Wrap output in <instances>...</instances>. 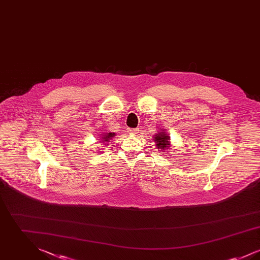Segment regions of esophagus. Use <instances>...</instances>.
Wrapping results in <instances>:
<instances>
[{
	"label": "esophagus",
	"mask_w": 260,
	"mask_h": 260,
	"mask_svg": "<svg viewBox=\"0 0 260 260\" xmlns=\"http://www.w3.org/2000/svg\"><path fill=\"white\" fill-rule=\"evenodd\" d=\"M127 132L129 135H137L139 133V129L138 128H128Z\"/></svg>",
	"instance_id": "1"
}]
</instances>
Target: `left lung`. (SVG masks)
I'll use <instances>...</instances> for the list:
<instances>
[{
    "instance_id": "8db88e82",
    "label": "left lung",
    "mask_w": 260,
    "mask_h": 260,
    "mask_svg": "<svg viewBox=\"0 0 260 260\" xmlns=\"http://www.w3.org/2000/svg\"><path fill=\"white\" fill-rule=\"evenodd\" d=\"M154 141L156 143L157 148L166 150L170 148V136L166 134V132H159L153 136Z\"/></svg>"
}]
</instances>
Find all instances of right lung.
<instances>
[{
	"mask_svg": "<svg viewBox=\"0 0 260 260\" xmlns=\"http://www.w3.org/2000/svg\"><path fill=\"white\" fill-rule=\"evenodd\" d=\"M115 136L114 133H108V134H105L104 136H101V142L105 143V142H109V140H111L112 137Z\"/></svg>",
	"mask_w": 260,
	"mask_h": 260,
	"instance_id": "obj_1",
	"label": "right lung"
}]
</instances>
